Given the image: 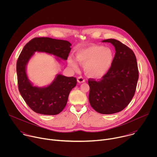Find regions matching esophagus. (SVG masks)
Wrapping results in <instances>:
<instances>
[{"label": "esophagus", "mask_w": 157, "mask_h": 157, "mask_svg": "<svg viewBox=\"0 0 157 157\" xmlns=\"http://www.w3.org/2000/svg\"><path fill=\"white\" fill-rule=\"evenodd\" d=\"M77 81H78V82L81 83V82H84L85 81V79H84V78L82 76H79L77 78Z\"/></svg>", "instance_id": "obj_1"}]
</instances>
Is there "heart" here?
I'll return each instance as SVG.
<instances>
[{
  "label": "heart",
  "instance_id": "b5f03b06",
  "mask_svg": "<svg viewBox=\"0 0 157 157\" xmlns=\"http://www.w3.org/2000/svg\"><path fill=\"white\" fill-rule=\"evenodd\" d=\"M75 56L81 64L84 65L86 73L97 78L102 77L108 72L114 59L113 51L100 45L79 49L76 52ZM68 64L74 70H78V65L72 57H69Z\"/></svg>",
  "mask_w": 157,
  "mask_h": 157
}]
</instances>
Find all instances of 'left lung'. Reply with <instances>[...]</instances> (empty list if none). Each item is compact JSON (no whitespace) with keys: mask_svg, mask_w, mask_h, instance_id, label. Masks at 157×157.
<instances>
[{"mask_svg":"<svg viewBox=\"0 0 157 157\" xmlns=\"http://www.w3.org/2000/svg\"><path fill=\"white\" fill-rule=\"evenodd\" d=\"M113 44L116 54L108 72L101 78L88 79L89 101L98 113L112 114L125 108L135 94L139 79L137 59L133 52L115 39L102 41Z\"/></svg>","mask_w":157,"mask_h":157,"instance_id":"1","label":"left lung"}]
</instances>
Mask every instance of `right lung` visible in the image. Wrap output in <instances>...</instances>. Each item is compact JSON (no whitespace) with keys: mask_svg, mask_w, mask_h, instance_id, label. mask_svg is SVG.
<instances>
[{"mask_svg":"<svg viewBox=\"0 0 157 157\" xmlns=\"http://www.w3.org/2000/svg\"><path fill=\"white\" fill-rule=\"evenodd\" d=\"M71 44L66 40L48 37H36L28 42L17 61L18 90L27 104L34 112L44 115H56L65 107L69 94L77 84L74 77L58 75L48 86L35 87L29 82L26 74V64L35 52H43L66 60Z\"/></svg>","mask_w":157,"mask_h":157,"instance_id":"obj_1","label":"right lung"}]
</instances>
